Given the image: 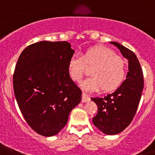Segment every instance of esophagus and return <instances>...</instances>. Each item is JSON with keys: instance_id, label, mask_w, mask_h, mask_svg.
Instances as JSON below:
<instances>
[{"instance_id": "esophagus-1", "label": "esophagus", "mask_w": 155, "mask_h": 155, "mask_svg": "<svg viewBox=\"0 0 155 155\" xmlns=\"http://www.w3.org/2000/svg\"><path fill=\"white\" fill-rule=\"evenodd\" d=\"M89 100H90V98L89 97V95H88L86 93H85V92H82V102H89Z\"/></svg>"}]
</instances>
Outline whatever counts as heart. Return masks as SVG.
<instances>
[{"instance_id":"heart-1","label":"heart","mask_w":155,"mask_h":155,"mask_svg":"<svg viewBox=\"0 0 155 155\" xmlns=\"http://www.w3.org/2000/svg\"><path fill=\"white\" fill-rule=\"evenodd\" d=\"M87 67H92V76L82 82V87L88 92H112L118 89L126 77L125 60L116 56L115 52L105 47L87 49L81 56L73 55L69 59L67 71L74 82H79Z\"/></svg>"}]
</instances>
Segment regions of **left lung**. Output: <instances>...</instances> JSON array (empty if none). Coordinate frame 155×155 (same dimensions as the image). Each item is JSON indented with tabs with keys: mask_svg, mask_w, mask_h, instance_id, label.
Listing matches in <instances>:
<instances>
[{
	"mask_svg": "<svg viewBox=\"0 0 155 155\" xmlns=\"http://www.w3.org/2000/svg\"><path fill=\"white\" fill-rule=\"evenodd\" d=\"M128 60L127 79L115 92L104 98H92L98 106L93 124L106 134H116L125 130L133 120L144 88V78L136 55L116 42H111Z\"/></svg>",
	"mask_w": 155,
	"mask_h": 155,
	"instance_id": "1",
	"label": "left lung"
}]
</instances>
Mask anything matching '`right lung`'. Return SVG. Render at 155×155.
Segmentation results:
<instances>
[{
  "instance_id": "add662e5",
  "label": "right lung",
  "mask_w": 155,
  "mask_h": 155,
  "mask_svg": "<svg viewBox=\"0 0 155 155\" xmlns=\"http://www.w3.org/2000/svg\"><path fill=\"white\" fill-rule=\"evenodd\" d=\"M73 53L66 41H41L19 56L13 76L14 95L24 119L40 135L58 134L81 102L82 91L67 71Z\"/></svg>"
}]
</instances>
